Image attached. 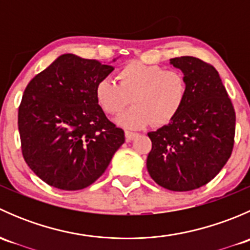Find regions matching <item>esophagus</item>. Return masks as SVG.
<instances>
[{
    "mask_svg": "<svg viewBox=\"0 0 250 250\" xmlns=\"http://www.w3.org/2000/svg\"><path fill=\"white\" fill-rule=\"evenodd\" d=\"M125 139H127V140H133L134 138L138 137V133L130 132V130H125Z\"/></svg>",
    "mask_w": 250,
    "mask_h": 250,
    "instance_id": "1",
    "label": "esophagus"
}]
</instances>
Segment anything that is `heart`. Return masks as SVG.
Returning <instances> with one entry per match:
<instances>
[{"mask_svg":"<svg viewBox=\"0 0 250 250\" xmlns=\"http://www.w3.org/2000/svg\"><path fill=\"white\" fill-rule=\"evenodd\" d=\"M118 83L103 78L95 84V99L103 111L117 115L132 97L133 106L116 118L117 125L139 129L155 123L163 125L179 113L188 95L185 75L161 65L133 60L117 71Z\"/></svg>","mask_w":250,"mask_h":250,"instance_id":"b5f03b06","label":"heart"}]
</instances>
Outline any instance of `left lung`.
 <instances>
[{
    "instance_id": "obj_1",
    "label": "left lung",
    "mask_w": 250,
    "mask_h": 250,
    "mask_svg": "<svg viewBox=\"0 0 250 250\" xmlns=\"http://www.w3.org/2000/svg\"><path fill=\"white\" fill-rule=\"evenodd\" d=\"M188 82L178 115L147 133L152 148L146 160L151 178L170 191H191L208 184L230 158L236 113L218 71L195 57L170 59Z\"/></svg>"
}]
</instances>
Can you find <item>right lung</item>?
Masks as SVG:
<instances>
[{"label":"right lung","instance_id":"right-lung-1","mask_svg":"<svg viewBox=\"0 0 250 250\" xmlns=\"http://www.w3.org/2000/svg\"><path fill=\"white\" fill-rule=\"evenodd\" d=\"M112 71L98 60L62 54L25 88L18 112L22 156L48 185L65 191L92 185L125 143V132L95 99V84Z\"/></svg>","mask_w":250,"mask_h":250}]
</instances>
